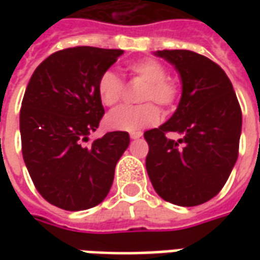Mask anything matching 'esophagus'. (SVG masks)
Returning <instances> with one entry per match:
<instances>
[{
	"instance_id": "esophagus-1",
	"label": "esophagus",
	"mask_w": 260,
	"mask_h": 260,
	"mask_svg": "<svg viewBox=\"0 0 260 260\" xmlns=\"http://www.w3.org/2000/svg\"><path fill=\"white\" fill-rule=\"evenodd\" d=\"M143 136V133L142 132H135V133H130V137L133 139V140H136V139H140Z\"/></svg>"
}]
</instances>
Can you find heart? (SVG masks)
I'll use <instances>...</instances> for the list:
<instances>
[{
	"label": "heart",
	"instance_id": "heart-1",
	"mask_svg": "<svg viewBox=\"0 0 260 260\" xmlns=\"http://www.w3.org/2000/svg\"><path fill=\"white\" fill-rule=\"evenodd\" d=\"M130 75L145 82V88L140 92L142 105H124L105 117V127L115 132H137L156 124L160 118V113L155 104L162 108H171L176 103L179 89L174 81L166 78L165 66L155 59L136 60L127 65ZM98 98L105 107L115 105L123 95V82L113 71H105L100 76L96 84Z\"/></svg>",
	"mask_w": 260,
	"mask_h": 260
}]
</instances>
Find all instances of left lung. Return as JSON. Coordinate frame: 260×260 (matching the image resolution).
<instances>
[{"label":"left lung","mask_w":260,"mask_h":260,"mask_svg":"<svg viewBox=\"0 0 260 260\" xmlns=\"http://www.w3.org/2000/svg\"><path fill=\"white\" fill-rule=\"evenodd\" d=\"M176 69L182 94L172 117L145 132L146 169L155 191L181 207L204 204L220 192L239 155L242 110L220 66L191 50H157ZM168 131L183 135L179 141Z\"/></svg>","instance_id":"left-lung-1"}]
</instances>
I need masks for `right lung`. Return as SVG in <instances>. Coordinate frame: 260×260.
<instances>
[{"mask_svg":"<svg viewBox=\"0 0 260 260\" xmlns=\"http://www.w3.org/2000/svg\"><path fill=\"white\" fill-rule=\"evenodd\" d=\"M123 53L89 46L59 50L36 68L25 89L23 159L40 195L66 211L104 201L130 143L127 132H110L85 145L104 115L98 79Z\"/></svg>","mask_w":260,"mask_h":260,"instance_id":"add662e5","label":"right lung"}]
</instances>
